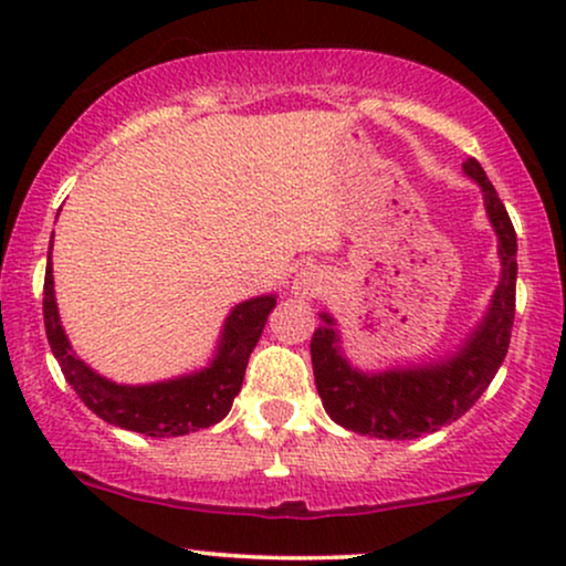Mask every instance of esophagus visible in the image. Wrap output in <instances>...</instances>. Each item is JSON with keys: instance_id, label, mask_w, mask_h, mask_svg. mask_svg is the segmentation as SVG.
<instances>
[{"instance_id": "34e87169", "label": "esophagus", "mask_w": 566, "mask_h": 566, "mask_svg": "<svg viewBox=\"0 0 566 566\" xmlns=\"http://www.w3.org/2000/svg\"><path fill=\"white\" fill-rule=\"evenodd\" d=\"M324 290V276L316 269H303L301 274L295 276V292L301 297H314Z\"/></svg>"}]
</instances>
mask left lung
<instances>
[{
    "mask_svg": "<svg viewBox=\"0 0 566 566\" xmlns=\"http://www.w3.org/2000/svg\"><path fill=\"white\" fill-rule=\"evenodd\" d=\"M465 178L482 188L486 220L497 237L500 282L490 305L454 350L439 359L361 369L346 356L333 314L311 337V365L322 405L337 426L375 439H418L463 418L497 375L516 314V231L495 186L476 159L463 161Z\"/></svg>",
    "mask_w": 566,
    "mask_h": 566,
    "instance_id": "left-lung-1",
    "label": "left lung"
}]
</instances>
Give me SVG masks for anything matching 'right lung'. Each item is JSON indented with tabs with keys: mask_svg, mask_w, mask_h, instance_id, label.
Returning <instances> with one entry per match:
<instances>
[{
	"mask_svg": "<svg viewBox=\"0 0 566 566\" xmlns=\"http://www.w3.org/2000/svg\"><path fill=\"white\" fill-rule=\"evenodd\" d=\"M50 255H53V244H50L48 271H44V329H48L53 356L63 369V378L84 401V407L93 409L106 423L154 439L184 437V433L220 423L231 412L233 399L242 391L252 348L261 340L265 319L276 305L274 292L233 305L220 327L216 350L205 367L167 380L133 386V382L106 378L76 356L57 314Z\"/></svg>",
	"mask_w": 566,
	"mask_h": 566,
	"instance_id": "add662e5",
	"label": "right lung"
}]
</instances>
